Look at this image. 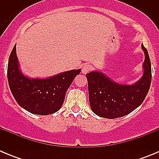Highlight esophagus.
<instances>
[{
  "label": "esophagus",
  "instance_id": "1",
  "mask_svg": "<svg viewBox=\"0 0 159 159\" xmlns=\"http://www.w3.org/2000/svg\"><path fill=\"white\" fill-rule=\"evenodd\" d=\"M92 66L90 64H85L82 66V73L83 74H87V73L89 72L91 70H92Z\"/></svg>",
  "mask_w": 159,
  "mask_h": 159
}]
</instances>
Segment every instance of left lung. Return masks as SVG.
I'll return each instance as SVG.
<instances>
[{"label": "left lung", "instance_id": "8db88e82", "mask_svg": "<svg viewBox=\"0 0 159 159\" xmlns=\"http://www.w3.org/2000/svg\"><path fill=\"white\" fill-rule=\"evenodd\" d=\"M142 49L145 54L143 73L134 84H119L101 71H93L87 74L90 105L95 115L106 119H116L127 116L142 104L151 82L148 52L143 44Z\"/></svg>", "mask_w": 159, "mask_h": 159}]
</instances>
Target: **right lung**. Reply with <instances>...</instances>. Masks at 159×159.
<instances>
[{"instance_id": "add662e5", "label": "right lung", "mask_w": 159, "mask_h": 159, "mask_svg": "<svg viewBox=\"0 0 159 159\" xmlns=\"http://www.w3.org/2000/svg\"><path fill=\"white\" fill-rule=\"evenodd\" d=\"M80 71L74 69L48 78H30L20 68L15 45L8 59L7 76L11 92L20 106L32 114L47 116L60 110L67 90Z\"/></svg>"}]
</instances>
